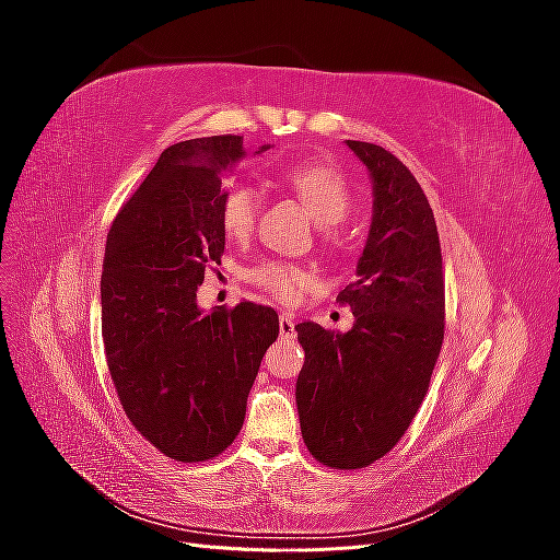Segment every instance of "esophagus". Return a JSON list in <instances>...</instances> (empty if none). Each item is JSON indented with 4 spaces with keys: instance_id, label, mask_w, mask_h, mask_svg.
Segmentation results:
<instances>
[{
    "instance_id": "obj_1",
    "label": "esophagus",
    "mask_w": 560,
    "mask_h": 560,
    "mask_svg": "<svg viewBox=\"0 0 560 560\" xmlns=\"http://www.w3.org/2000/svg\"><path fill=\"white\" fill-rule=\"evenodd\" d=\"M280 336L282 338H294V322L290 315H280Z\"/></svg>"
}]
</instances>
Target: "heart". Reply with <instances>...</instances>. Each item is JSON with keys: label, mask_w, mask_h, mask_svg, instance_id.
I'll return each instance as SVG.
<instances>
[{"label": "heart", "mask_w": 560, "mask_h": 560, "mask_svg": "<svg viewBox=\"0 0 560 560\" xmlns=\"http://www.w3.org/2000/svg\"><path fill=\"white\" fill-rule=\"evenodd\" d=\"M287 182L294 196L306 206L313 222L319 226L338 224L348 214L350 196L346 182L334 171L319 165H294L287 173ZM259 214V198L249 186H235L222 198V217L231 233H249ZM252 278L261 282L268 292H273L280 299L296 294L306 278L299 270L287 268L282 264H264L252 270Z\"/></svg>", "instance_id": "1"}]
</instances>
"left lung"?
Returning <instances> with one entry per match:
<instances>
[{"label":"left lung","mask_w":560,"mask_h":560,"mask_svg":"<svg viewBox=\"0 0 560 560\" xmlns=\"http://www.w3.org/2000/svg\"><path fill=\"white\" fill-rule=\"evenodd\" d=\"M346 144L374 191L358 280L336 299L354 325H296L306 350L296 406L315 460L358 469L399 442L428 395L444 341V273L434 214L409 167L378 144Z\"/></svg>","instance_id":"obj_1"}]
</instances>
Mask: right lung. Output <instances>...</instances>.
Segmentation results:
<instances>
[{
    "label": "right lung",
    "instance_id": "obj_1",
    "mask_svg": "<svg viewBox=\"0 0 560 560\" xmlns=\"http://www.w3.org/2000/svg\"><path fill=\"white\" fill-rule=\"evenodd\" d=\"M245 156L241 135L173 144L107 233L100 301L109 374L128 420L179 463L233 444L280 331L278 313L259 303L210 315L196 303L226 245L222 173Z\"/></svg>",
    "mask_w": 560,
    "mask_h": 560
}]
</instances>
